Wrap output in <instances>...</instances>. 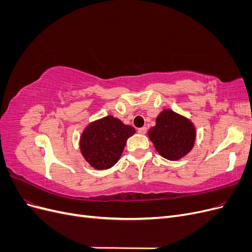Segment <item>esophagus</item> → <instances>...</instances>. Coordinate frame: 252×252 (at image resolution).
Returning a JSON list of instances; mask_svg holds the SVG:
<instances>
[{
	"label": "esophagus",
	"instance_id": "1",
	"mask_svg": "<svg viewBox=\"0 0 252 252\" xmlns=\"http://www.w3.org/2000/svg\"><path fill=\"white\" fill-rule=\"evenodd\" d=\"M138 132L141 133V134H145L147 132V128L146 127H142V128H139L138 129Z\"/></svg>",
	"mask_w": 252,
	"mask_h": 252
}]
</instances>
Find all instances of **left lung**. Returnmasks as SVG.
<instances>
[{
    "label": "left lung",
    "mask_w": 252,
    "mask_h": 252,
    "mask_svg": "<svg viewBox=\"0 0 252 252\" xmlns=\"http://www.w3.org/2000/svg\"><path fill=\"white\" fill-rule=\"evenodd\" d=\"M148 136L159 155L177 161L192 149L195 128L186 118L166 109L157 118V124L150 128Z\"/></svg>",
    "instance_id": "obj_1"
}]
</instances>
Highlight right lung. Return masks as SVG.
<instances>
[{"instance_id":"right-lung-1","label":"right lung","mask_w":252,"mask_h":252,"mask_svg":"<svg viewBox=\"0 0 252 252\" xmlns=\"http://www.w3.org/2000/svg\"><path fill=\"white\" fill-rule=\"evenodd\" d=\"M134 133L133 127L123 124L112 116L95 121L82 134V155L95 169L111 168L120 159L128 138Z\"/></svg>"}]
</instances>
